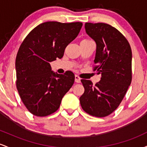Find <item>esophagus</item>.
Instances as JSON below:
<instances>
[{"instance_id": "obj_1", "label": "esophagus", "mask_w": 147, "mask_h": 147, "mask_svg": "<svg viewBox=\"0 0 147 147\" xmlns=\"http://www.w3.org/2000/svg\"><path fill=\"white\" fill-rule=\"evenodd\" d=\"M75 81L76 83H80L81 82V79L79 78V77L78 75L75 76Z\"/></svg>"}]
</instances>
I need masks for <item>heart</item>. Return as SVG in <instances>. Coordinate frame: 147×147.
<instances>
[{"label": "heart", "mask_w": 147, "mask_h": 147, "mask_svg": "<svg viewBox=\"0 0 147 147\" xmlns=\"http://www.w3.org/2000/svg\"><path fill=\"white\" fill-rule=\"evenodd\" d=\"M85 40H88V39H85Z\"/></svg>", "instance_id": "obj_1"}]
</instances>
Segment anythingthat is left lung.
<instances>
[{"instance_id":"8db88e82","label":"left lung","mask_w":147,"mask_h":147,"mask_svg":"<svg viewBox=\"0 0 147 147\" xmlns=\"http://www.w3.org/2000/svg\"><path fill=\"white\" fill-rule=\"evenodd\" d=\"M85 29L97 45L94 71L102 77L95 86L81 80L85 90L79 100L88 114L104 117L116 110L131 85L132 52L124 35L110 25L86 23Z\"/></svg>"}]
</instances>
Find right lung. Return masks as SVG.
I'll list each match as a JSON object with an SVG mask.
<instances>
[{"instance_id":"add662e5","label":"right lung","mask_w":147,"mask_h":147,"mask_svg":"<svg viewBox=\"0 0 147 147\" xmlns=\"http://www.w3.org/2000/svg\"><path fill=\"white\" fill-rule=\"evenodd\" d=\"M82 25L45 22L34 28L21 43L16 58V88L22 102L34 115L45 117L57 111L73 85L72 72H54L50 63L63 57Z\"/></svg>"}]
</instances>
